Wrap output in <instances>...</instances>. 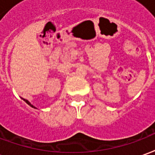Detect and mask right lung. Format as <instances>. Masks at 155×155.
<instances>
[{"mask_svg":"<svg viewBox=\"0 0 155 155\" xmlns=\"http://www.w3.org/2000/svg\"><path fill=\"white\" fill-rule=\"evenodd\" d=\"M25 102H26V103H27V104H29V105H31V107H33V108H35V106H33V105H32V104H31V103H30V102H29L28 101H26V100H25Z\"/></svg>","mask_w":155,"mask_h":155,"instance_id":"right-lung-1","label":"right lung"}]
</instances>
